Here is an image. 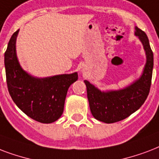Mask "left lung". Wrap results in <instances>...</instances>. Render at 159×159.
I'll return each instance as SVG.
<instances>
[{"label": "left lung", "mask_w": 159, "mask_h": 159, "mask_svg": "<svg viewBox=\"0 0 159 159\" xmlns=\"http://www.w3.org/2000/svg\"><path fill=\"white\" fill-rule=\"evenodd\" d=\"M135 35L142 41L147 55V62L143 75L137 81L121 90L105 93L99 90L89 81L84 80L90 111L93 116L99 121L112 124L126 119L142 106L149 93L153 54L144 31L136 26Z\"/></svg>", "instance_id": "obj_1"}]
</instances>
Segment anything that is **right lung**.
Here are the masks:
<instances>
[{
  "label": "right lung",
  "mask_w": 159,
  "mask_h": 159,
  "mask_svg": "<svg viewBox=\"0 0 159 159\" xmlns=\"http://www.w3.org/2000/svg\"><path fill=\"white\" fill-rule=\"evenodd\" d=\"M19 30L12 35L5 52V68L8 91L21 111L35 121L50 124L63 114L69 87L78 74L60 75L45 79L29 75L20 66L16 53Z\"/></svg>",
  "instance_id": "add662e5"
}]
</instances>
